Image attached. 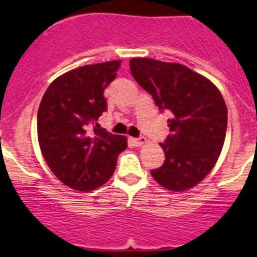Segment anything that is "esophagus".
Wrapping results in <instances>:
<instances>
[{
	"label": "esophagus",
	"mask_w": 257,
	"mask_h": 257,
	"mask_svg": "<svg viewBox=\"0 0 257 257\" xmlns=\"http://www.w3.org/2000/svg\"><path fill=\"white\" fill-rule=\"evenodd\" d=\"M133 143L136 145V147H142V145H144L145 143H147V139L145 138H139V139H133Z\"/></svg>",
	"instance_id": "esophagus-1"
}]
</instances>
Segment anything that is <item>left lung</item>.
I'll return each mask as SVG.
<instances>
[{
	"mask_svg": "<svg viewBox=\"0 0 257 257\" xmlns=\"http://www.w3.org/2000/svg\"><path fill=\"white\" fill-rule=\"evenodd\" d=\"M135 81L171 114L170 135L161 148L165 163L152 170L154 180L171 192L196 187L216 165L228 123V109L210 79L179 63L133 58Z\"/></svg>",
	"mask_w": 257,
	"mask_h": 257,
	"instance_id": "1",
	"label": "left lung"
}]
</instances>
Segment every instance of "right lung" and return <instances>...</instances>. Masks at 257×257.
<instances>
[{"mask_svg":"<svg viewBox=\"0 0 257 257\" xmlns=\"http://www.w3.org/2000/svg\"><path fill=\"white\" fill-rule=\"evenodd\" d=\"M121 60L83 65L54 79L37 113V136L47 166L67 187L95 190L112 178L127 138L96 123L106 110L104 90L117 77Z\"/></svg>","mask_w":257,"mask_h":257,"instance_id":"1","label":"right lung"}]
</instances>
